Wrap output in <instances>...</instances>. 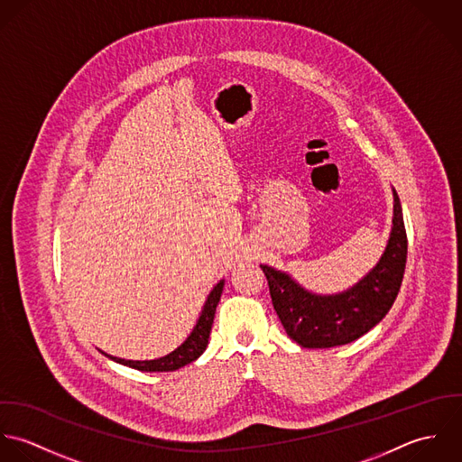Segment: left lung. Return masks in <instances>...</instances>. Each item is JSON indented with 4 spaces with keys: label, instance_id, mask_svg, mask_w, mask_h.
Instances as JSON below:
<instances>
[{
    "label": "left lung",
    "instance_id": "8db88e82",
    "mask_svg": "<svg viewBox=\"0 0 462 462\" xmlns=\"http://www.w3.org/2000/svg\"><path fill=\"white\" fill-rule=\"evenodd\" d=\"M394 216L387 248L366 277L345 292L319 296L305 291L292 278L261 266L268 278L278 318L291 339L303 348L348 345L369 332L393 307L407 263V234L396 190Z\"/></svg>",
    "mask_w": 462,
    "mask_h": 462
}]
</instances>
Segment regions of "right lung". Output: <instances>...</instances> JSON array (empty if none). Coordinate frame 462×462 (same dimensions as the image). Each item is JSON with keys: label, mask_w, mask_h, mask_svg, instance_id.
<instances>
[{"label": "right lung", "mask_w": 462, "mask_h": 462, "mask_svg": "<svg viewBox=\"0 0 462 462\" xmlns=\"http://www.w3.org/2000/svg\"><path fill=\"white\" fill-rule=\"evenodd\" d=\"M223 285H225V282L221 280L210 291L194 330L190 332V336L175 352L168 354L166 357L155 359V361H125V359H117V357H110V359L119 363V365H125L128 368L139 369V371H175V369L182 368L185 365L196 361L207 348L210 328H212V323H214L216 307H217L221 292H223Z\"/></svg>", "instance_id": "right-lung-1"}]
</instances>
